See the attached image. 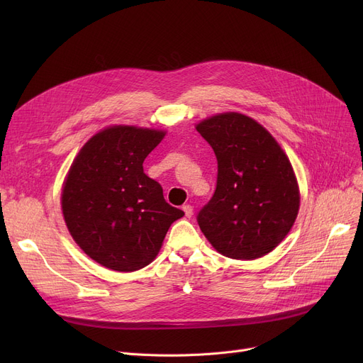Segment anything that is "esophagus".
Listing matches in <instances>:
<instances>
[{
    "mask_svg": "<svg viewBox=\"0 0 363 363\" xmlns=\"http://www.w3.org/2000/svg\"><path fill=\"white\" fill-rule=\"evenodd\" d=\"M182 211L185 212V216H186V218H191V216H193V212H194V208H193L191 204H185V206H182Z\"/></svg>",
    "mask_w": 363,
    "mask_h": 363,
    "instance_id": "esophagus-1",
    "label": "esophagus"
}]
</instances>
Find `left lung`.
Segmentation results:
<instances>
[{
  "label": "left lung",
  "mask_w": 363,
  "mask_h": 363,
  "mask_svg": "<svg viewBox=\"0 0 363 363\" xmlns=\"http://www.w3.org/2000/svg\"><path fill=\"white\" fill-rule=\"evenodd\" d=\"M196 129L218 160L215 194L197 216L201 233L226 257L253 260L271 253L290 233L300 206L287 155L241 113L216 114Z\"/></svg>",
  "instance_id": "left-lung-1"
}]
</instances>
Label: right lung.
Listing matches in <instances>:
<instances>
[{
	"instance_id": "add662e5",
	"label": "right lung",
	"mask_w": 363,
	"mask_h": 363,
	"mask_svg": "<svg viewBox=\"0 0 363 363\" xmlns=\"http://www.w3.org/2000/svg\"><path fill=\"white\" fill-rule=\"evenodd\" d=\"M164 133L108 126L81 148L69 169L62 193L67 230L85 255L108 269L133 272L151 263L169 226L184 216L143 169Z\"/></svg>"
}]
</instances>
